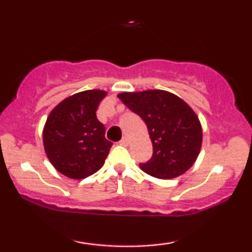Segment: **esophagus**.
Returning <instances> with one entry per match:
<instances>
[{"instance_id":"esophagus-1","label":"esophagus","mask_w":252,"mask_h":252,"mask_svg":"<svg viewBox=\"0 0 252 252\" xmlns=\"http://www.w3.org/2000/svg\"><path fill=\"white\" fill-rule=\"evenodd\" d=\"M120 143L123 144V146H128V144H129V138L126 137V136H124L122 140L120 141Z\"/></svg>"}]
</instances>
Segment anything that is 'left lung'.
I'll return each instance as SVG.
<instances>
[{"instance_id": "8db88e82", "label": "left lung", "mask_w": 252, "mask_h": 252, "mask_svg": "<svg viewBox=\"0 0 252 252\" xmlns=\"http://www.w3.org/2000/svg\"><path fill=\"white\" fill-rule=\"evenodd\" d=\"M148 128L153 156L140 168L158 179H173L187 172L201 149L202 129L193 109L180 97L163 90L117 94Z\"/></svg>"}]
</instances>
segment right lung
Instances as JSON below:
<instances>
[{"label": "right lung", "mask_w": 252, "mask_h": 252, "mask_svg": "<svg viewBox=\"0 0 252 252\" xmlns=\"http://www.w3.org/2000/svg\"><path fill=\"white\" fill-rule=\"evenodd\" d=\"M106 96L103 90L78 92L51 111L43 126L46 155L58 172L70 179H85L102 168L112 142L96 111Z\"/></svg>", "instance_id": "1"}]
</instances>
